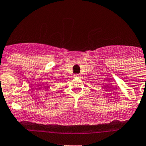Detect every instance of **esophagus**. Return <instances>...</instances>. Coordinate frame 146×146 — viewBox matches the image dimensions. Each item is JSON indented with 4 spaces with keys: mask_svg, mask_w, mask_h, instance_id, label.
<instances>
[{
    "mask_svg": "<svg viewBox=\"0 0 146 146\" xmlns=\"http://www.w3.org/2000/svg\"><path fill=\"white\" fill-rule=\"evenodd\" d=\"M74 77H75V78H78V77H79V75H78V74L74 75Z\"/></svg>",
    "mask_w": 146,
    "mask_h": 146,
    "instance_id": "esophagus-1",
    "label": "esophagus"
}]
</instances>
